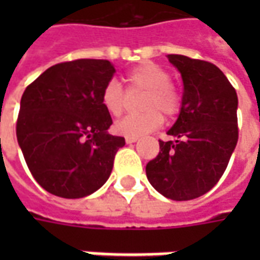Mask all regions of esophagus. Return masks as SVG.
<instances>
[{"mask_svg": "<svg viewBox=\"0 0 260 260\" xmlns=\"http://www.w3.org/2000/svg\"><path fill=\"white\" fill-rule=\"evenodd\" d=\"M136 141H138V138H125L126 143H135Z\"/></svg>", "mask_w": 260, "mask_h": 260, "instance_id": "obj_1", "label": "esophagus"}]
</instances>
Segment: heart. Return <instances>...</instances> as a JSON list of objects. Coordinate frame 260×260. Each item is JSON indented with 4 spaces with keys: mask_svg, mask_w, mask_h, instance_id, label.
I'll return each mask as SVG.
<instances>
[{
    "mask_svg": "<svg viewBox=\"0 0 260 260\" xmlns=\"http://www.w3.org/2000/svg\"><path fill=\"white\" fill-rule=\"evenodd\" d=\"M129 93L143 91L139 108L143 113L131 114L118 119L114 129L126 138H139L163 124V115L173 117L180 111L181 94L170 82L169 72L154 62H142L125 75ZM102 104L114 117L122 114L126 106V94L117 80H110L102 91Z\"/></svg>",
    "mask_w": 260,
    "mask_h": 260,
    "instance_id": "heart-1",
    "label": "heart"
}]
</instances>
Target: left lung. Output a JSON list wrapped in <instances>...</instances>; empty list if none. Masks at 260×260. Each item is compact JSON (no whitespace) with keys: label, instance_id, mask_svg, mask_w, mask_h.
<instances>
[{"label":"left lung","instance_id":"obj_1","mask_svg":"<svg viewBox=\"0 0 260 260\" xmlns=\"http://www.w3.org/2000/svg\"><path fill=\"white\" fill-rule=\"evenodd\" d=\"M180 71L184 93L181 111L146 166L153 188L173 201H191L216 185L238 142L237 91L212 62L169 54Z\"/></svg>","mask_w":260,"mask_h":260}]
</instances>
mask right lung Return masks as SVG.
<instances>
[{"instance_id":"right-lung-1","label":"right lung","mask_w":260,"mask_h":260,"mask_svg":"<svg viewBox=\"0 0 260 260\" xmlns=\"http://www.w3.org/2000/svg\"><path fill=\"white\" fill-rule=\"evenodd\" d=\"M114 74L107 59H75L50 67L23 91L16 138L31 175L50 193L85 198L111 174L125 145L107 132L113 119L102 104Z\"/></svg>"}]
</instances>
